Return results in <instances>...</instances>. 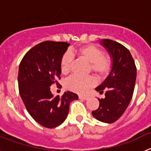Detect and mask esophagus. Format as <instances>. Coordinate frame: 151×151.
Masks as SVG:
<instances>
[{"mask_svg":"<svg viewBox=\"0 0 151 151\" xmlns=\"http://www.w3.org/2000/svg\"><path fill=\"white\" fill-rule=\"evenodd\" d=\"M78 97H79L80 99H83V100H87L88 98V97L86 95H79L78 96Z\"/></svg>","mask_w":151,"mask_h":151,"instance_id":"obj_1","label":"esophagus"}]
</instances>
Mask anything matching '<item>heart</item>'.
<instances>
[{"label": "heart", "instance_id": "heart-1", "mask_svg": "<svg viewBox=\"0 0 151 151\" xmlns=\"http://www.w3.org/2000/svg\"><path fill=\"white\" fill-rule=\"evenodd\" d=\"M73 54L89 62V70L100 78L106 76L111 71L113 65V58L103 52L94 45H85L73 50ZM73 57L69 52L63 54L60 59V69L63 74H68L71 70ZM96 85V79L92 76H73L66 81V86L69 90L76 93H85Z\"/></svg>", "mask_w": 151, "mask_h": 151}]
</instances>
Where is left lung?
<instances>
[{"instance_id":"obj_1","label":"left lung","mask_w":151,"mask_h":151,"mask_svg":"<svg viewBox=\"0 0 151 151\" xmlns=\"http://www.w3.org/2000/svg\"><path fill=\"white\" fill-rule=\"evenodd\" d=\"M113 57V65L110 75L96 90L105 97L99 100V107L92 111L97 120L106 123L114 122L127 109L133 95L135 85L136 69L134 59L129 49L111 39L102 41Z\"/></svg>"}]
</instances>
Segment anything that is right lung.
I'll use <instances>...</instances> for the list:
<instances>
[{"mask_svg": "<svg viewBox=\"0 0 151 151\" xmlns=\"http://www.w3.org/2000/svg\"><path fill=\"white\" fill-rule=\"evenodd\" d=\"M69 44L46 41L31 48L21 60L18 73L19 94L26 110L36 122L45 128H55L65 121L69 104L78 99L73 92L54 97L52 85H59L60 59Z\"/></svg>", "mask_w": 151, "mask_h": 151, "instance_id": "right-lung-1", "label": "right lung"}]
</instances>
